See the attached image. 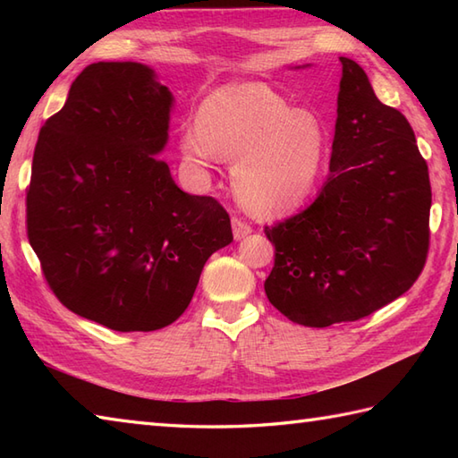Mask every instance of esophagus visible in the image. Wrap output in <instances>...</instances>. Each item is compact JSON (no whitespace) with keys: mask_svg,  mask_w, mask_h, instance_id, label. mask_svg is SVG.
I'll use <instances>...</instances> for the list:
<instances>
[{"mask_svg":"<svg viewBox=\"0 0 458 458\" xmlns=\"http://www.w3.org/2000/svg\"><path fill=\"white\" fill-rule=\"evenodd\" d=\"M232 228H234V238H236V240H242V238H246L248 234H251V226H250V224H248L246 220L238 218V216L232 218Z\"/></svg>","mask_w":458,"mask_h":458,"instance_id":"esophagus-1","label":"esophagus"}]
</instances>
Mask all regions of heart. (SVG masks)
I'll use <instances>...</instances> for the list:
<instances>
[{"label":"heart","mask_w":458,"mask_h":458,"mask_svg":"<svg viewBox=\"0 0 458 458\" xmlns=\"http://www.w3.org/2000/svg\"><path fill=\"white\" fill-rule=\"evenodd\" d=\"M184 157L197 165L236 159L232 181L242 204L259 216L297 207L313 191L325 155L315 115L293 110L261 82H232L210 92L199 120L181 131Z\"/></svg>","instance_id":"b5f03b06"}]
</instances>
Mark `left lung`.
Here are the masks:
<instances>
[{
    "mask_svg": "<svg viewBox=\"0 0 458 458\" xmlns=\"http://www.w3.org/2000/svg\"><path fill=\"white\" fill-rule=\"evenodd\" d=\"M328 177L318 197L264 232L276 246L266 295L297 325L323 328L392 303L429 251L431 182L405 115L376 98L366 72L340 56Z\"/></svg>",
    "mask_w": 458,
    "mask_h": 458,
    "instance_id": "obj_1",
    "label": "left lung"
}]
</instances>
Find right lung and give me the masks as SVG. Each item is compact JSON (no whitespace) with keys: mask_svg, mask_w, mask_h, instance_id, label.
<instances>
[{"mask_svg":"<svg viewBox=\"0 0 458 458\" xmlns=\"http://www.w3.org/2000/svg\"><path fill=\"white\" fill-rule=\"evenodd\" d=\"M171 104L151 68L94 63L35 145L29 244L68 310L120 333L174 323L234 240L222 204L182 192L157 157Z\"/></svg>","mask_w":458,"mask_h":458,"instance_id":"1","label":"right lung"}]
</instances>
